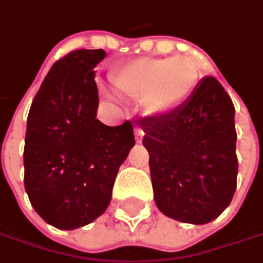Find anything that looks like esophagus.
<instances>
[{
    "mask_svg": "<svg viewBox=\"0 0 263 263\" xmlns=\"http://www.w3.org/2000/svg\"><path fill=\"white\" fill-rule=\"evenodd\" d=\"M142 139H143L142 128L137 126V128H135V141H137V143H141L142 142Z\"/></svg>",
    "mask_w": 263,
    "mask_h": 263,
    "instance_id": "esophagus-1",
    "label": "esophagus"
}]
</instances>
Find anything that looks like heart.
<instances>
[{
	"label": "heart",
	"instance_id": "b5f03b06",
	"mask_svg": "<svg viewBox=\"0 0 263 263\" xmlns=\"http://www.w3.org/2000/svg\"><path fill=\"white\" fill-rule=\"evenodd\" d=\"M197 77V66L189 58H141L109 73L115 91L139 100L149 117H165L179 108L193 92Z\"/></svg>",
	"mask_w": 263,
	"mask_h": 263
}]
</instances>
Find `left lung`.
I'll return each mask as SVG.
<instances>
[{
  "label": "left lung",
  "mask_w": 263,
  "mask_h": 263,
  "mask_svg": "<svg viewBox=\"0 0 263 263\" xmlns=\"http://www.w3.org/2000/svg\"><path fill=\"white\" fill-rule=\"evenodd\" d=\"M234 115L224 87L207 76L173 112L138 121L155 203L163 214L200 226L230 205L238 175Z\"/></svg>",
  "instance_id": "left-lung-1"
}]
</instances>
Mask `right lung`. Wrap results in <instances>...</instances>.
I'll return each mask as SVG.
<instances>
[{"mask_svg": "<svg viewBox=\"0 0 263 263\" xmlns=\"http://www.w3.org/2000/svg\"><path fill=\"white\" fill-rule=\"evenodd\" d=\"M103 49H80L58 60L28 114L24 148L25 190L50 226L74 230L108 207L120 166L135 145L129 121H98L94 67Z\"/></svg>", "mask_w": 263, "mask_h": 263, "instance_id": "obj_1", "label": "right lung"}]
</instances>
